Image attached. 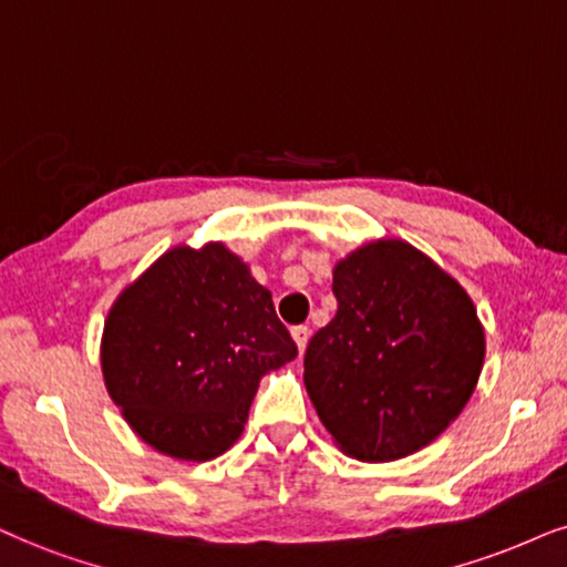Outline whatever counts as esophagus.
<instances>
[{
    "label": "esophagus",
    "instance_id": "esophagus-1",
    "mask_svg": "<svg viewBox=\"0 0 567 567\" xmlns=\"http://www.w3.org/2000/svg\"><path fill=\"white\" fill-rule=\"evenodd\" d=\"M291 339H295V344H297V349H299V354H302V352H305V347H307V339H310V331H307L305 326L291 328Z\"/></svg>",
    "mask_w": 567,
    "mask_h": 567
}]
</instances>
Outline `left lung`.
Masks as SVG:
<instances>
[{"label":"left lung","instance_id":"left-lung-1","mask_svg":"<svg viewBox=\"0 0 567 567\" xmlns=\"http://www.w3.org/2000/svg\"><path fill=\"white\" fill-rule=\"evenodd\" d=\"M337 316L310 339L305 386L344 454L391 463L442 436L476 391L486 337L450 272L402 239L333 268Z\"/></svg>","mask_w":567,"mask_h":567}]
</instances>
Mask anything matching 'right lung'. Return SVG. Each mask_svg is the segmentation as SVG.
<instances>
[{"label": "right lung", "instance_id": "right-lung-1", "mask_svg": "<svg viewBox=\"0 0 567 567\" xmlns=\"http://www.w3.org/2000/svg\"><path fill=\"white\" fill-rule=\"evenodd\" d=\"M297 358L270 291L226 244L167 249L104 320L107 394L142 442L213 460L241 436L260 379Z\"/></svg>", "mask_w": 567, "mask_h": 567}]
</instances>
